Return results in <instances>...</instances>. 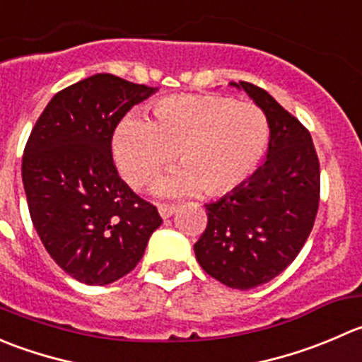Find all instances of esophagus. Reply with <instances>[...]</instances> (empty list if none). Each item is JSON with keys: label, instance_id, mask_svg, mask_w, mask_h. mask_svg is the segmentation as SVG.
Segmentation results:
<instances>
[{"label": "esophagus", "instance_id": "obj_1", "mask_svg": "<svg viewBox=\"0 0 362 362\" xmlns=\"http://www.w3.org/2000/svg\"><path fill=\"white\" fill-rule=\"evenodd\" d=\"M175 212H177V206L175 205H159V214L163 219H170Z\"/></svg>", "mask_w": 362, "mask_h": 362}]
</instances>
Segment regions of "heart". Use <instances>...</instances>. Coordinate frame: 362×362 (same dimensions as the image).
Returning <instances> with one entry per match:
<instances>
[{
	"label": "heart",
	"instance_id": "b5f03b06",
	"mask_svg": "<svg viewBox=\"0 0 362 362\" xmlns=\"http://www.w3.org/2000/svg\"><path fill=\"white\" fill-rule=\"evenodd\" d=\"M269 145L267 115L223 95L166 97L153 107L152 122L129 115L113 134L115 163L134 187L148 184L177 153L180 170L156 184L163 196L233 191L258 170Z\"/></svg>",
	"mask_w": 362,
	"mask_h": 362
}]
</instances>
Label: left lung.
<instances>
[{
    "mask_svg": "<svg viewBox=\"0 0 362 362\" xmlns=\"http://www.w3.org/2000/svg\"><path fill=\"white\" fill-rule=\"evenodd\" d=\"M244 90L267 115L265 163L242 185L206 206L205 231L194 244L202 269L223 285L249 290L269 283L296 259L311 233L320 198V164L308 129L251 83Z\"/></svg>",
    "mask_w": 362,
    "mask_h": 362,
    "instance_id": "left-lung-1",
    "label": "left lung"
}]
</instances>
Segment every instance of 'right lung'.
<instances>
[{
    "label": "right lung",
    "mask_w": 362,
    "mask_h": 362,
    "mask_svg": "<svg viewBox=\"0 0 362 362\" xmlns=\"http://www.w3.org/2000/svg\"><path fill=\"white\" fill-rule=\"evenodd\" d=\"M159 88L95 74L56 93L23 156L31 221L51 258L84 285H110L143 258L159 212L118 177V122Z\"/></svg>",
    "instance_id": "right-lung-1"
}]
</instances>
